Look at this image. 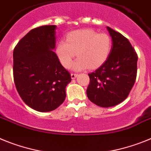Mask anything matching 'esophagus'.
Masks as SVG:
<instances>
[{"label":"esophagus","mask_w":151,"mask_h":151,"mask_svg":"<svg viewBox=\"0 0 151 151\" xmlns=\"http://www.w3.org/2000/svg\"><path fill=\"white\" fill-rule=\"evenodd\" d=\"M77 76H78L77 73H71V78H76L77 77Z\"/></svg>","instance_id":"obj_1"}]
</instances>
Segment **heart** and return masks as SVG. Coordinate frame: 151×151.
Here are the masks:
<instances>
[{"label":"heart","mask_w":151,"mask_h":151,"mask_svg":"<svg viewBox=\"0 0 151 151\" xmlns=\"http://www.w3.org/2000/svg\"><path fill=\"white\" fill-rule=\"evenodd\" d=\"M112 48V40L106 33L91 29H78L68 34L66 40H60L56 52L62 65L70 66L77 52L73 68L77 70L97 69L108 60Z\"/></svg>","instance_id":"obj_1"}]
</instances>
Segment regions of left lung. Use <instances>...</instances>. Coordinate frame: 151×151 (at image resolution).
Instances as JSON below:
<instances>
[{"label":"left lung","mask_w":151,"mask_h":151,"mask_svg":"<svg viewBox=\"0 0 151 151\" xmlns=\"http://www.w3.org/2000/svg\"><path fill=\"white\" fill-rule=\"evenodd\" d=\"M107 29L112 39L108 60L89 73L87 96L98 106L109 108L127 99L137 77V54L126 37L111 28Z\"/></svg>","instance_id":"left-lung-1"}]
</instances>
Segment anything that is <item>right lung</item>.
Returning a JSON list of instances; mask_svg holds the SVG:
<instances>
[{
	"label": "right lung",
	"instance_id": "add662e5",
	"mask_svg": "<svg viewBox=\"0 0 151 151\" xmlns=\"http://www.w3.org/2000/svg\"><path fill=\"white\" fill-rule=\"evenodd\" d=\"M56 25L31 29L14 50L13 74L17 91L26 105L41 112L55 110L65 99L70 73L52 51Z\"/></svg>",
	"mask_w": 151,
	"mask_h": 151
}]
</instances>
